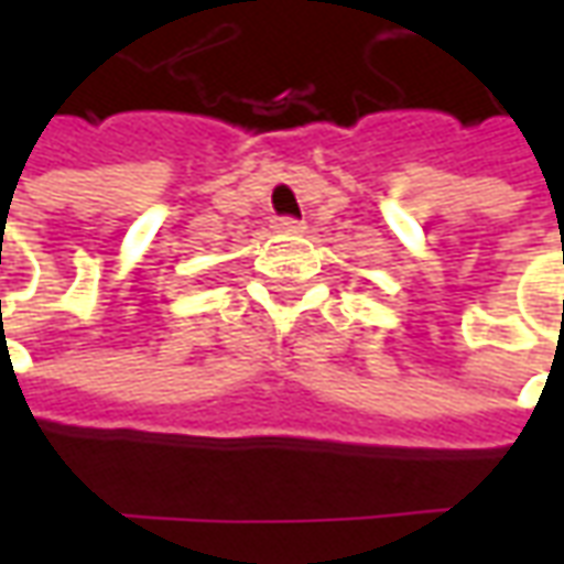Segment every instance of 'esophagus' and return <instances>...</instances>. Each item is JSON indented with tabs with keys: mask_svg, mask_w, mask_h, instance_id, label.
<instances>
[{
	"mask_svg": "<svg viewBox=\"0 0 564 564\" xmlns=\"http://www.w3.org/2000/svg\"><path fill=\"white\" fill-rule=\"evenodd\" d=\"M274 232L302 235V232H305V223L293 220V217H281V220H274Z\"/></svg>",
	"mask_w": 564,
	"mask_h": 564,
	"instance_id": "esophagus-1",
	"label": "esophagus"
}]
</instances>
